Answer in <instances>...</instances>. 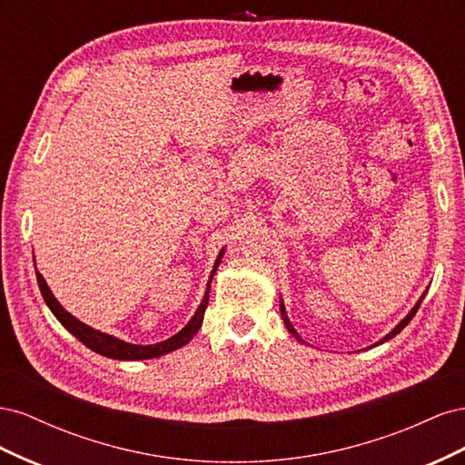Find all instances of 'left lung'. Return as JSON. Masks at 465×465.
I'll return each mask as SVG.
<instances>
[{
	"label": "left lung",
	"mask_w": 465,
	"mask_h": 465,
	"mask_svg": "<svg viewBox=\"0 0 465 465\" xmlns=\"http://www.w3.org/2000/svg\"><path fill=\"white\" fill-rule=\"evenodd\" d=\"M425 294H427V291L423 292V297H420V299L417 301V304H415V306L411 308V312H410V314H407V316H405V318H403V320H401V322L398 323V326H396V328H393V330H391V331H390V333H388V335L384 337V340H380V341H378V343H374V345H380V343H384V341L391 340V337H393V335H398V333H400V331H401V330H403V328L407 326V323H410V322H411V318H413V316H415V312L419 311V306H420V302H423V299H425ZM281 316H283V322H285V326H287V330H289V331H291V333H292L294 337H297V340H299V341H302V340H301V335H299L297 331H294V328H292V323H291V322H289V318H287V312H285V306H283V301H281Z\"/></svg>",
	"instance_id": "1"
}]
</instances>
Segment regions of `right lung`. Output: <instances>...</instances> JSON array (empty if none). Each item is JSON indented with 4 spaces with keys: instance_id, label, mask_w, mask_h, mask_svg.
<instances>
[{
    "instance_id": "add662e5",
    "label": "right lung",
    "mask_w": 465,
    "mask_h": 465,
    "mask_svg": "<svg viewBox=\"0 0 465 465\" xmlns=\"http://www.w3.org/2000/svg\"><path fill=\"white\" fill-rule=\"evenodd\" d=\"M224 254V248L221 250V254L213 265V272H211V277H209V283H207V291L203 294V301L202 304L198 306V311H195V314L192 316V320L186 323L184 328H182L176 335L168 337L166 341H161V343H154V345H134V343H125L122 340H118V337L114 335H108V333H103L98 330H93L89 328L87 323L79 322L75 316L69 314L65 308L55 301V297L52 294L50 287L46 285L45 277H42L38 272H36V281H38V287H40V292H42V299L46 301L48 308L52 311V314L60 320L62 326L72 331L77 340L87 345L91 351H94V353L103 355V357H108V359H118V361H143V359H154V357H161V355H166L171 353V351L186 345L192 337L198 333V330L202 328V322H203V314H205V308H207V302H209V289H211V279H213L217 267L221 263V258Z\"/></svg>"
}]
</instances>
